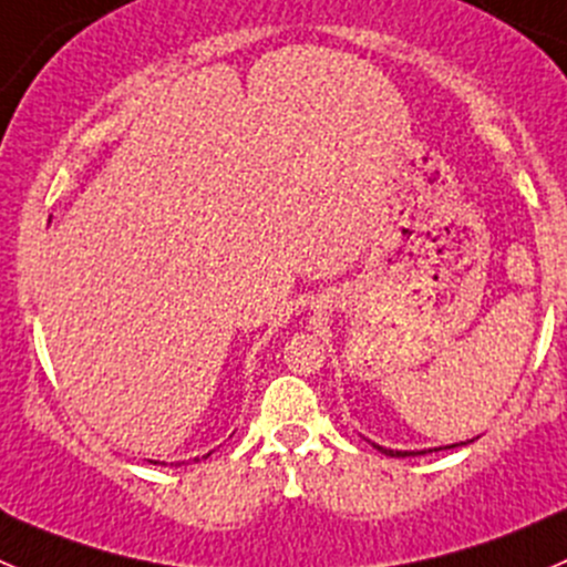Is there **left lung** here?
Segmentation results:
<instances>
[{"mask_svg":"<svg viewBox=\"0 0 567 567\" xmlns=\"http://www.w3.org/2000/svg\"><path fill=\"white\" fill-rule=\"evenodd\" d=\"M375 447H379V444H375ZM455 447V444H453ZM381 453H386V455H425V450H422V453H398V450H384V447H379Z\"/></svg>","mask_w":567,"mask_h":567,"instance_id":"1","label":"left lung"}]
</instances>
